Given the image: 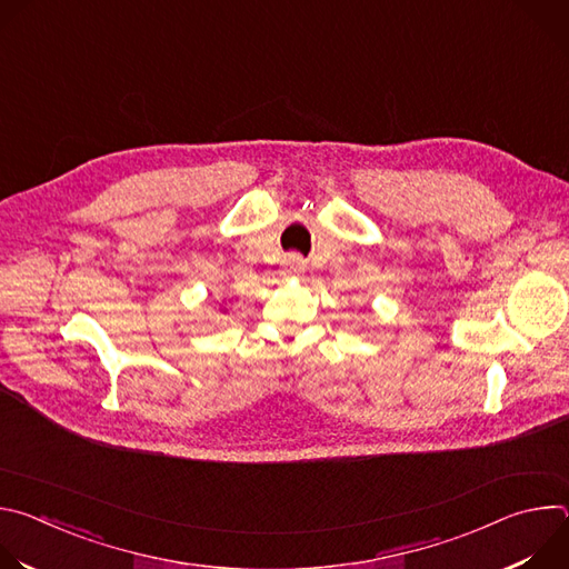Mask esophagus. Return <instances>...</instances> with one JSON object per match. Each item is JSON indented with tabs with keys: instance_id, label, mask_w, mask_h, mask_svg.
Returning <instances> with one entry per match:
<instances>
[{
	"instance_id": "esophagus-1",
	"label": "esophagus",
	"mask_w": 569,
	"mask_h": 569,
	"mask_svg": "<svg viewBox=\"0 0 569 569\" xmlns=\"http://www.w3.org/2000/svg\"><path fill=\"white\" fill-rule=\"evenodd\" d=\"M283 266H286V272H288V274H301V272H306V261H303L301 257H297V254L288 257V259L283 261Z\"/></svg>"
}]
</instances>
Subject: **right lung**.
<instances>
[{
    "instance_id": "right-lung-1",
    "label": "right lung",
    "mask_w": 569,
    "mask_h": 569,
    "mask_svg": "<svg viewBox=\"0 0 569 569\" xmlns=\"http://www.w3.org/2000/svg\"><path fill=\"white\" fill-rule=\"evenodd\" d=\"M220 310H224V308H220Z\"/></svg>"
}]
</instances>
